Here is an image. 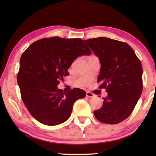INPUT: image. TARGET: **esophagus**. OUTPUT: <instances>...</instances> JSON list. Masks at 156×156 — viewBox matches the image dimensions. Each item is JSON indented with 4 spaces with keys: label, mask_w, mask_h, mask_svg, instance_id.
<instances>
[{
    "label": "esophagus",
    "mask_w": 156,
    "mask_h": 156,
    "mask_svg": "<svg viewBox=\"0 0 156 156\" xmlns=\"http://www.w3.org/2000/svg\"><path fill=\"white\" fill-rule=\"evenodd\" d=\"M87 97H89V98H92L94 97V94L93 93H92L90 92H87Z\"/></svg>",
    "instance_id": "34e87169"
}]
</instances>
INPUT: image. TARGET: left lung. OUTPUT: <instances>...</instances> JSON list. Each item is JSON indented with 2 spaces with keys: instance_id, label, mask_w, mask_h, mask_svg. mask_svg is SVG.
Segmentation results:
<instances>
[{
  "instance_id": "left-lung-1",
  "label": "left lung",
  "mask_w": 156,
  "mask_h": 156,
  "mask_svg": "<svg viewBox=\"0 0 156 156\" xmlns=\"http://www.w3.org/2000/svg\"><path fill=\"white\" fill-rule=\"evenodd\" d=\"M101 64L98 82L108 93L95 117L107 124H117L133 112L143 90L142 66L133 49L125 42L107 37L84 40Z\"/></svg>"
}]
</instances>
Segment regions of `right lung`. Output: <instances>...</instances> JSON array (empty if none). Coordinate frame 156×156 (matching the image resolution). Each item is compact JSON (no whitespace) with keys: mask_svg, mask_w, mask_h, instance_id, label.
<instances>
[{"mask_svg":"<svg viewBox=\"0 0 156 156\" xmlns=\"http://www.w3.org/2000/svg\"><path fill=\"white\" fill-rule=\"evenodd\" d=\"M91 54L81 39L59 37L39 39L23 53L17 82L22 100L36 120L49 126L68 120L74 102L86 92L76 88L66 92L57 86L69 75L74 59Z\"/></svg>","mask_w":156,"mask_h":156,"instance_id":"obj_1","label":"right lung"}]
</instances>
